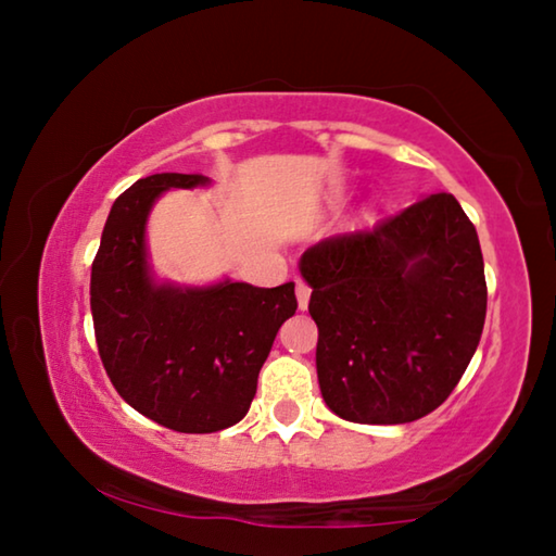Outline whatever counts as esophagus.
Masks as SVG:
<instances>
[{
    "mask_svg": "<svg viewBox=\"0 0 556 556\" xmlns=\"http://www.w3.org/2000/svg\"><path fill=\"white\" fill-rule=\"evenodd\" d=\"M309 299H312V287L306 285V281H296V302H299V309H306V306H309Z\"/></svg>",
    "mask_w": 556,
    "mask_h": 556,
    "instance_id": "1",
    "label": "esophagus"
}]
</instances>
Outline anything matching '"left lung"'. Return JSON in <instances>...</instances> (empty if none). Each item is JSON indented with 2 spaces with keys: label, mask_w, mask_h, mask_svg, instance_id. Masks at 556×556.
Wrapping results in <instances>:
<instances>
[{
  "label": "left lung",
  "mask_w": 556,
  "mask_h": 556,
  "mask_svg": "<svg viewBox=\"0 0 556 556\" xmlns=\"http://www.w3.org/2000/svg\"><path fill=\"white\" fill-rule=\"evenodd\" d=\"M299 269L319 326V389L339 418L399 426L453 393L482 337L488 285L478 232L451 192L326 237Z\"/></svg>",
  "instance_id": "1"
}]
</instances>
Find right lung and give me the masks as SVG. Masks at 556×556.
<instances>
[{
  "instance_id": "obj_1",
  "label": "right lung",
  "mask_w": 556,
  "mask_h": 556,
  "mask_svg": "<svg viewBox=\"0 0 556 556\" xmlns=\"http://www.w3.org/2000/svg\"><path fill=\"white\" fill-rule=\"evenodd\" d=\"M200 173H157L113 202L91 267V314L113 389L138 413L178 433H215L242 420L271 343L296 312L294 281L262 289L153 285L146 217L167 188H195Z\"/></svg>"
}]
</instances>
